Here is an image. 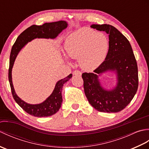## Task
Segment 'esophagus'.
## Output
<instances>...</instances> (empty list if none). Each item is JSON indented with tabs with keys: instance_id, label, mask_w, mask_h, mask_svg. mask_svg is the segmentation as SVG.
<instances>
[{
	"instance_id": "1",
	"label": "esophagus",
	"mask_w": 149,
	"mask_h": 149,
	"mask_svg": "<svg viewBox=\"0 0 149 149\" xmlns=\"http://www.w3.org/2000/svg\"><path fill=\"white\" fill-rule=\"evenodd\" d=\"M73 75H77L81 76V72L79 70H75L73 72Z\"/></svg>"
}]
</instances>
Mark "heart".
<instances>
[{
	"mask_svg": "<svg viewBox=\"0 0 149 149\" xmlns=\"http://www.w3.org/2000/svg\"><path fill=\"white\" fill-rule=\"evenodd\" d=\"M109 43L105 34L89 28H82L72 33L65 43L68 58L79 60L85 70L96 68L105 59Z\"/></svg>",
	"mask_w": 149,
	"mask_h": 149,
	"instance_id": "heart-1",
	"label": "heart"
}]
</instances>
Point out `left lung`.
<instances>
[{
	"instance_id": "1",
	"label": "left lung",
	"mask_w": 149,
	"mask_h": 149,
	"mask_svg": "<svg viewBox=\"0 0 149 149\" xmlns=\"http://www.w3.org/2000/svg\"><path fill=\"white\" fill-rule=\"evenodd\" d=\"M93 29L109 35V50L105 60L93 71L83 73L84 90L88 102L100 112L116 113L131 102L138 87L137 63L128 40L109 24H93ZM107 71L117 74L116 86L108 91L101 86L98 76Z\"/></svg>"
}]
</instances>
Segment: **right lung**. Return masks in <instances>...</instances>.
Masks as SVG:
<instances>
[{
    "mask_svg": "<svg viewBox=\"0 0 149 149\" xmlns=\"http://www.w3.org/2000/svg\"><path fill=\"white\" fill-rule=\"evenodd\" d=\"M67 26V22L63 20L45 23L42 26L33 25L28 27L18 36L14 45L12 47L8 73L11 93L16 102L25 111L31 115L36 117H47L54 115L58 112L61 107L63 102L61 92L63 84L72 78V74H70L66 77L57 82L53 92L44 102L38 104H30L24 102L18 97L13 85L11 72L15 59L18 52L28 42L35 38L54 39Z\"/></svg>",
    "mask_w": 149,
    "mask_h": 149,
    "instance_id": "1",
    "label": "right lung"
}]
</instances>
